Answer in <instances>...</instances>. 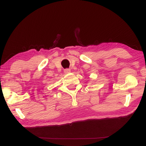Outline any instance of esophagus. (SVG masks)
I'll return each instance as SVG.
<instances>
[{"label": "esophagus", "instance_id": "esophagus-1", "mask_svg": "<svg viewBox=\"0 0 146 146\" xmlns=\"http://www.w3.org/2000/svg\"><path fill=\"white\" fill-rule=\"evenodd\" d=\"M64 73L68 74L70 72V68H66V69H64Z\"/></svg>", "mask_w": 146, "mask_h": 146}]
</instances>
